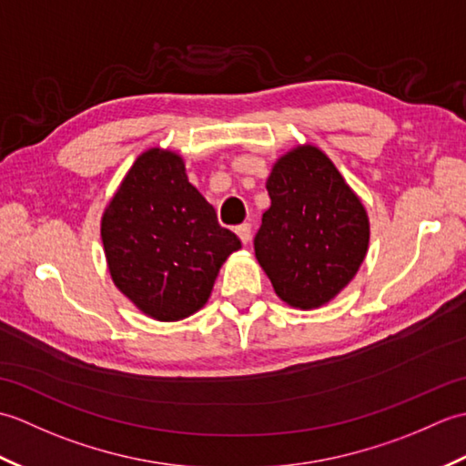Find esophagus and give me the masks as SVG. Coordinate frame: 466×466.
Listing matches in <instances>:
<instances>
[{
  "mask_svg": "<svg viewBox=\"0 0 466 466\" xmlns=\"http://www.w3.org/2000/svg\"><path fill=\"white\" fill-rule=\"evenodd\" d=\"M236 234L240 236L242 244H248L250 238H252V226L250 224H240L238 228H236Z\"/></svg>",
  "mask_w": 466,
  "mask_h": 466,
  "instance_id": "esophagus-1",
  "label": "esophagus"
}]
</instances>
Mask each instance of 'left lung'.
Returning a JSON list of instances; mask_svg holds the SVG:
<instances>
[{
	"mask_svg": "<svg viewBox=\"0 0 466 466\" xmlns=\"http://www.w3.org/2000/svg\"><path fill=\"white\" fill-rule=\"evenodd\" d=\"M270 208L254 252L280 299L310 310L330 302L369 250V216L330 157L299 146L274 164L266 182Z\"/></svg>",
	"mask_w": 466,
	"mask_h": 466,
	"instance_id": "1",
	"label": "left lung"
}]
</instances>
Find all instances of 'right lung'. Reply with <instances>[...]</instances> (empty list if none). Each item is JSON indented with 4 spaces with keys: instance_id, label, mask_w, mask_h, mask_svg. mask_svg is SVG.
I'll return each mask as SVG.
<instances>
[{
    "instance_id": "obj_1",
    "label": "right lung",
    "mask_w": 466,
    "mask_h": 466,
    "mask_svg": "<svg viewBox=\"0 0 466 466\" xmlns=\"http://www.w3.org/2000/svg\"><path fill=\"white\" fill-rule=\"evenodd\" d=\"M114 284L144 314L174 322L198 312L240 238L187 182L182 157L152 147L117 187L102 218Z\"/></svg>"
}]
</instances>
